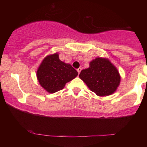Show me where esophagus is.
Here are the masks:
<instances>
[{"label": "esophagus", "instance_id": "34e87169", "mask_svg": "<svg viewBox=\"0 0 147 147\" xmlns=\"http://www.w3.org/2000/svg\"><path fill=\"white\" fill-rule=\"evenodd\" d=\"M81 70H82V68H78V69H77V71H78V74H80V71H81Z\"/></svg>", "mask_w": 147, "mask_h": 147}]
</instances>
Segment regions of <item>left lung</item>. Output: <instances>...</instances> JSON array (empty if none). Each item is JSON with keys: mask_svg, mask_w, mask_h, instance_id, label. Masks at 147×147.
Segmentation results:
<instances>
[{"mask_svg": "<svg viewBox=\"0 0 147 147\" xmlns=\"http://www.w3.org/2000/svg\"><path fill=\"white\" fill-rule=\"evenodd\" d=\"M79 77L91 91L99 96L111 95L119 86L120 76L116 67L106 58L96 57L90 67L82 70Z\"/></svg>", "mask_w": 147, "mask_h": 147, "instance_id": "1", "label": "left lung"}]
</instances>
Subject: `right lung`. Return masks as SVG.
I'll list each match as a JSON object with an SVG mask.
<instances>
[{
    "label": "right lung",
    "mask_w": 147,
    "mask_h": 147,
    "mask_svg": "<svg viewBox=\"0 0 147 147\" xmlns=\"http://www.w3.org/2000/svg\"><path fill=\"white\" fill-rule=\"evenodd\" d=\"M78 75V71L69 63H65L55 53L44 58L37 71L40 85L49 93H55L63 89L67 82Z\"/></svg>",
    "instance_id": "obj_1"
}]
</instances>
